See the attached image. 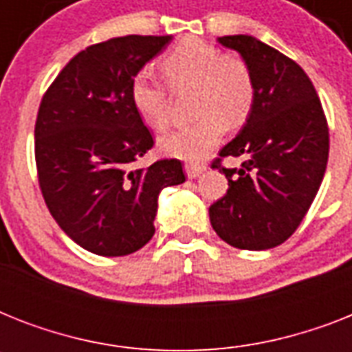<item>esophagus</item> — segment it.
Wrapping results in <instances>:
<instances>
[{"label": "esophagus", "instance_id": "obj_1", "mask_svg": "<svg viewBox=\"0 0 352 352\" xmlns=\"http://www.w3.org/2000/svg\"><path fill=\"white\" fill-rule=\"evenodd\" d=\"M206 170V166L204 164H186L184 166V171H186L188 179H197L203 171Z\"/></svg>", "mask_w": 352, "mask_h": 352}]
</instances>
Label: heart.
<instances>
[{
	"mask_svg": "<svg viewBox=\"0 0 352 352\" xmlns=\"http://www.w3.org/2000/svg\"><path fill=\"white\" fill-rule=\"evenodd\" d=\"M162 73L177 95L192 93L197 122L159 138L162 153L175 159L203 160L221 142L226 129L245 126L256 106V80L250 65L237 54H223L197 38L182 40L162 58ZM129 98L146 126L157 131L170 122L171 95L148 73H138L129 85Z\"/></svg>",
	"mask_w": 352,
	"mask_h": 352,
	"instance_id": "1",
	"label": "heart"
}]
</instances>
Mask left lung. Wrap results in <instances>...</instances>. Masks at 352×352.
<instances>
[{
  "label": "left lung",
  "mask_w": 352,
  "mask_h": 352,
  "mask_svg": "<svg viewBox=\"0 0 352 352\" xmlns=\"http://www.w3.org/2000/svg\"><path fill=\"white\" fill-rule=\"evenodd\" d=\"M252 69L256 106L219 157L241 156V168H221L225 197L210 206L221 239L241 250H268L287 241L316 197L329 159V127L305 71L254 36L217 38Z\"/></svg>",
  "instance_id": "8db88e82"
}]
</instances>
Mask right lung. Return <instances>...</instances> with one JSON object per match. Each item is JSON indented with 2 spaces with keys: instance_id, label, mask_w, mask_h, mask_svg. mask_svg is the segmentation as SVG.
Wrapping results in <instances>:
<instances>
[{
  "instance_id": "1",
  "label": "right lung",
  "mask_w": 352,
  "mask_h": 352,
  "mask_svg": "<svg viewBox=\"0 0 352 352\" xmlns=\"http://www.w3.org/2000/svg\"><path fill=\"white\" fill-rule=\"evenodd\" d=\"M171 36H122L78 52L41 98L38 181L60 228L96 256H127L155 234L159 193L186 181L181 160L135 168L153 137L129 98L131 80Z\"/></svg>"
}]
</instances>
